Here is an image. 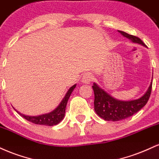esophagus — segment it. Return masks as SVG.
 I'll return each instance as SVG.
<instances>
[{
    "mask_svg": "<svg viewBox=\"0 0 159 159\" xmlns=\"http://www.w3.org/2000/svg\"><path fill=\"white\" fill-rule=\"evenodd\" d=\"M92 80L93 76L91 75L90 73H86V74H85L83 76V78H82V82L85 84H89Z\"/></svg>",
    "mask_w": 159,
    "mask_h": 159,
    "instance_id": "esophagus-1",
    "label": "esophagus"
}]
</instances>
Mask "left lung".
Instances as JSON below:
<instances>
[{"mask_svg":"<svg viewBox=\"0 0 159 159\" xmlns=\"http://www.w3.org/2000/svg\"><path fill=\"white\" fill-rule=\"evenodd\" d=\"M118 32L132 42L139 43L146 47V44L139 37L129 35L124 31ZM152 82H151L148 90L141 98L130 101H120L113 98L96 83H94L92 88L94 93V111L103 120L108 121H119L131 117L140 111L148 102L152 91Z\"/></svg>","mask_w":159,"mask_h":159,"instance_id":"1","label":"left lung"}]
</instances>
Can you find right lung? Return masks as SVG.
Segmentation results:
<instances>
[{
	"mask_svg": "<svg viewBox=\"0 0 159 159\" xmlns=\"http://www.w3.org/2000/svg\"><path fill=\"white\" fill-rule=\"evenodd\" d=\"M76 84L74 85H73L72 87H70L68 91V92L65 94V98H63V100H61L58 107L56 109H54L51 112L45 114V115H39V116H26V115H21L18 111V114H20L24 119L27 120L30 122L33 123V124H39V125H45V126H54V125H57L59 124L61 120H62V119L65 117V108H66L67 102L69 98H70V94H71L73 90L75 89Z\"/></svg>",
	"mask_w": 159,
	"mask_h": 159,
	"instance_id": "right-lung-1",
	"label": "right lung"
}]
</instances>
